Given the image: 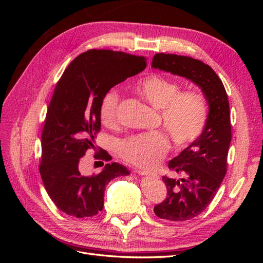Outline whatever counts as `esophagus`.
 I'll use <instances>...</instances> for the list:
<instances>
[{"label": "esophagus", "mask_w": 263, "mask_h": 263, "mask_svg": "<svg viewBox=\"0 0 263 263\" xmlns=\"http://www.w3.org/2000/svg\"><path fill=\"white\" fill-rule=\"evenodd\" d=\"M138 174H141V176H151V177H157V174L154 172H148V171H144V170H137Z\"/></svg>", "instance_id": "1"}]
</instances>
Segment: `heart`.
Instances as JSON below:
<instances>
[{"label": "heart", "instance_id": "1", "mask_svg": "<svg viewBox=\"0 0 263 263\" xmlns=\"http://www.w3.org/2000/svg\"><path fill=\"white\" fill-rule=\"evenodd\" d=\"M134 91L148 104L159 109L160 124L173 144L185 147L201 136L209 119V105L203 95L182 92L181 86L162 74H149L134 85ZM119 94L108 91L103 98L100 115L108 128L117 126ZM169 148L162 132L134 135L119 141L117 151L124 160L140 168H153L161 161Z\"/></svg>", "mask_w": 263, "mask_h": 263}]
</instances>
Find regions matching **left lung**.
<instances>
[{
	"label": "left lung",
	"instance_id": "8db88e82",
	"mask_svg": "<svg viewBox=\"0 0 263 263\" xmlns=\"http://www.w3.org/2000/svg\"><path fill=\"white\" fill-rule=\"evenodd\" d=\"M151 67L191 80L201 87L209 104V119L201 136L169 161V169L182 178H162L168 193L154 209L162 219L184 221L208 208L225 178L232 140L228 97L219 77L201 60L161 52L154 55Z\"/></svg>",
	"mask_w": 263,
	"mask_h": 263
}]
</instances>
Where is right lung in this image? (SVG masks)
<instances>
[{
  "label": "right lung",
  "instance_id": "1",
  "mask_svg": "<svg viewBox=\"0 0 263 263\" xmlns=\"http://www.w3.org/2000/svg\"><path fill=\"white\" fill-rule=\"evenodd\" d=\"M146 66L142 55L91 49L70 63L55 85L42 135L39 172L51 201L67 215L77 218L97 215L104 206L108 182L129 174L126 166L110 162L100 173L86 176L80 160L86 150L95 148L104 95ZM94 158L110 160L103 149Z\"/></svg>",
  "mask_w": 263,
  "mask_h": 263
}]
</instances>
